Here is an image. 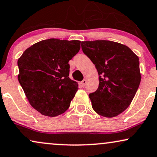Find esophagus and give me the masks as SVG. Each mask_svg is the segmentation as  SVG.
<instances>
[{
  "instance_id": "esophagus-1",
  "label": "esophagus",
  "mask_w": 157,
  "mask_h": 157,
  "mask_svg": "<svg viewBox=\"0 0 157 157\" xmlns=\"http://www.w3.org/2000/svg\"><path fill=\"white\" fill-rule=\"evenodd\" d=\"M86 82H87L86 79H84V80H83L82 81V82H80V84H81V85H82V86L83 87V86H85V84H86Z\"/></svg>"
}]
</instances>
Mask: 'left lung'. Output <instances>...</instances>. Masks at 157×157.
Returning a JSON list of instances; mask_svg holds the SVG:
<instances>
[{"instance_id": "1", "label": "left lung", "mask_w": 157, "mask_h": 157, "mask_svg": "<svg viewBox=\"0 0 157 157\" xmlns=\"http://www.w3.org/2000/svg\"><path fill=\"white\" fill-rule=\"evenodd\" d=\"M82 52L95 64L99 86L90 93L93 110L116 117L130 105L141 82L138 56L127 46L107 40L82 41Z\"/></svg>"}]
</instances>
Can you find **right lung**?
Returning <instances> with one entry per match:
<instances>
[{"mask_svg": "<svg viewBox=\"0 0 157 157\" xmlns=\"http://www.w3.org/2000/svg\"><path fill=\"white\" fill-rule=\"evenodd\" d=\"M80 41L49 39L25 50L18 59V80L32 107L55 117L68 109L78 90L69 77V61L80 49Z\"/></svg>", "mask_w": 157, "mask_h": 157, "instance_id": "right-lung-1", "label": "right lung"}]
</instances>
